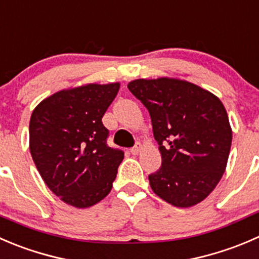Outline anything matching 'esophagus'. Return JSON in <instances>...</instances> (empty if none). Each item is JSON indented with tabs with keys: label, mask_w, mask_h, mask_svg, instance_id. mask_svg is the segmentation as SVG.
Returning a JSON list of instances; mask_svg holds the SVG:
<instances>
[{
	"label": "esophagus",
	"mask_w": 259,
	"mask_h": 259,
	"mask_svg": "<svg viewBox=\"0 0 259 259\" xmlns=\"http://www.w3.org/2000/svg\"><path fill=\"white\" fill-rule=\"evenodd\" d=\"M141 150H142V145H141L140 142H137L132 148H131V153H132V155H138V153L141 152Z\"/></svg>",
	"instance_id": "1"
}]
</instances>
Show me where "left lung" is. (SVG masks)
<instances>
[{
  "mask_svg": "<svg viewBox=\"0 0 259 259\" xmlns=\"http://www.w3.org/2000/svg\"><path fill=\"white\" fill-rule=\"evenodd\" d=\"M131 93L147 108L162 165L148 176L166 203L190 208L215 189L227 167L232 127L222 101L176 78L136 79Z\"/></svg>",
  "mask_w": 259,
  "mask_h": 259,
  "instance_id": "1",
  "label": "left lung"
}]
</instances>
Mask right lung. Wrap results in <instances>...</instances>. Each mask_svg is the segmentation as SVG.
Wrapping results in <instances>:
<instances>
[{"mask_svg": "<svg viewBox=\"0 0 259 259\" xmlns=\"http://www.w3.org/2000/svg\"><path fill=\"white\" fill-rule=\"evenodd\" d=\"M119 83L84 84L59 91L35 107L30 152L48 188L68 205L89 208L112 190L121 150L107 146L102 123Z\"/></svg>", "mask_w": 259, "mask_h": 259, "instance_id": "add662e5", "label": "right lung"}]
</instances>
